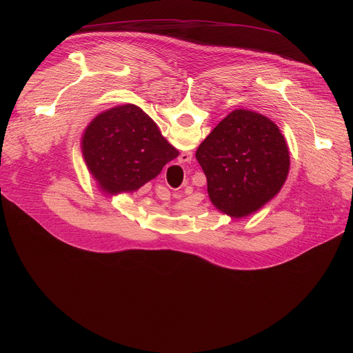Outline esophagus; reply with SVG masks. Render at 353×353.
I'll return each mask as SVG.
<instances>
[{"instance_id": "esophagus-1", "label": "esophagus", "mask_w": 353, "mask_h": 353, "mask_svg": "<svg viewBox=\"0 0 353 353\" xmlns=\"http://www.w3.org/2000/svg\"><path fill=\"white\" fill-rule=\"evenodd\" d=\"M192 159V154L191 152H183L180 157H179V162L180 163H190Z\"/></svg>"}]
</instances>
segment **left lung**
<instances>
[{
    "instance_id": "obj_1",
    "label": "left lung",
    "mask_w": 353,
    "mask_h": 353,
    "mask_svg": "<svg viewBox=\"0 0 353 353\" xmlns=\"http://www.w3.org/2000/svg\"><path fill=\"white\" fill-rule=\"evenodd\" d=\"M195 158L207 176L212 204L233 218L267 204L289 172V152L279 128L265 116L243 109L211 131Z\"/></svg>"
}]
</instances>
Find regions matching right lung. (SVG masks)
I'll use <instances>...</instances> for the list:
<instances>
[{"label": "right lung", "mask_w": 353, "mask_h": 353, "mask_svg": "<svg viewBox=\"0 0 353 353\" xmlns=\"http://www.w3.org/2000/svg\"><path fill=\"white\" fill-rule=\"evenodd\" d=\"M85 162L110 194L135 191L179 157L157 124L134 105L99 114L82 138Z\"/></svg>", "instance_id": "add662e5"}]
</instances>
